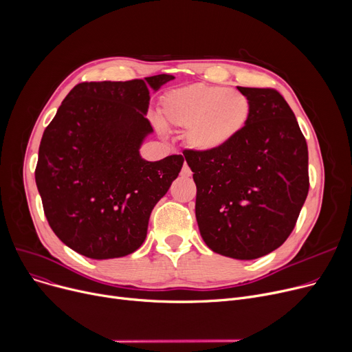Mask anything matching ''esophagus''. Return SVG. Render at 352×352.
I'll list each match as a JSON object with an SVG mask.
<instances>
[{
  "instance_id": "1",
  "label": "esophagus",
  "mask_w": 352,
  "mask_h": 352,
  "mask_svg": "<svg viewBox=\"0 0 352 352\" xmlns=\"http://www.w3.org/2000/svg\"><path fill=\"white\" fill-rule=\"evenodd\" d=\"M192 173H191V170H190V166H188V164L187 162H184V165H182V170H181V175L182 177H190Z\"/></svg>"
}]
</instances>
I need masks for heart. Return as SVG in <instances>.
Segmentation results:
<instances>
[{
	"mask_svg": "<svg viewBox=\"0 0 352 352\" xmlns=\"http://www.w3.org/2000/svg\"><path fill=\"white\" fill-rule=\"evenodd\" d=\"M161 114L165 125L187 128L186 142L194 151L210 153L243 133L251 117V102L241 91L194 84L168 92Z\"/></svg>",
	"mask_w": 352,
	"mask_h": 352,
	"instance_id": "b5f03b06",
	"label": "heart"
}]
</instances>
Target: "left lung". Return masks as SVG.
<instances>
[{
	"label": "left lung",
	"instance_id": "obj_1",
	"mask_svg": "<svg viewBox=\"0 0 352 352\" xmlns=\"http://www.w3.org/2000/svg\"><path fill=\"white\" fill-rule=\"evenodd\" d=\"M251 102L243 133L210 153L187 150L195 217L217 254L255 260L292 232L308 188V146L292 109L272 88L236 87Z\"/></svg>",
	"mask_w": 352,
	"mask_h": 352
}]
</instances>
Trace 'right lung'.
<instances>
[{
	"mask_svg": "<svg viewBox=\"0 0 352 352\" xmlns=\"http://www.w3.org/2000/svg\"><path fill=\"white\" fill-rule=\"evenodd\" d=\"M168 74L131 81L81 82L45 128L35 168L48 224L76 252L108 260L145 241L157 202L184 157L145 161L140 148L154 129L145 118L150 92Z\"/></svg>",
	"mask_w": 352,
	"mask_h": 352,
	"instance_id": "1",
	"label": "right lung"
}]
</instances>
